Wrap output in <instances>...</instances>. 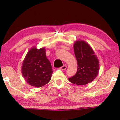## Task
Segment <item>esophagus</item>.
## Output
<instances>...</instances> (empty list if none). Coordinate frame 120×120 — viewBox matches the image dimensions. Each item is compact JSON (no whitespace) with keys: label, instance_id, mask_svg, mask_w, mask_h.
<instances>
[{"label":"esophagus","instance_id":"esophagus-1","mask_svg":"<svg viewBox=\"0 0 120 120\" xmlns=\"http://www.w3.org/2000/svg\"><path fill=\"white\" fill-rule=\"evenodd\" d=\"M67 67L66 66V65H63V66H62V67H60V70H65L67 69Z\"/></svg>","mask_w":120,"mask_h":120}]
</instances>
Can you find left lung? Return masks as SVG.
<instances>
[{
    "label": "left lung",
    "instance_id": "8db88e82",
    "mask_svg": "<svg viewBox=\"0 0 120 120\" xmlns=\"http://www.w3.org/2000/svg\"><path fill=\"white\" fill-rule=\"evenodd\" d=\"M73 47L78 70L74 76L69 78V81L79 86L86 85L97 76L99 71V60L92 47L85 41H76Z\"/></svg>",
    "mask_w": 120,
    "mask_h": 120
}]
</instances>
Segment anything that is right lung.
Masks as SVG:
<instances>
[{"label":"right lung","instance_id":"right-lung-1","mask_svg":"<svg viewBox=\"0 0 120 120\" xmlns=\"http://www.w3.org/2000/svg\"><path fill=\"white\" fill-rule=\"evenodd\" d=\"M23 76L30 86L40 87L51 79L53 70L46 56L45 47L31 48L26 55L21 68Z\"/></svg>","mask_w":120,"mask_h":120}]
</instances>
